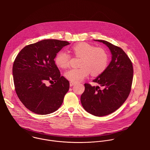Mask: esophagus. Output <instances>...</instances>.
Here are the masks:
<instances>
[{"label":"esophagus","instance_id":"34e87169","mask_svg":"<svg viewBox=\"0 0 150 150\" xmlns=\"http://www.w3.org/2000/svg\"><path fill=\"white\" fill-rule=\"evenodd\" d=\"M75 84V82H70V83H69L70 87H72L73 85H74Z\"/></svg>","mask_w":150,"mask_h":150}]
</instances>
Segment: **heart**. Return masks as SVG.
Segmentation results:
<instances>
[{
    "mask_svg": "<svg viewBox=\"0 0 150 150\" xmlns=\"http://www.w3.org/2000/svg\"><path fill=\"white\" fill-rule=\"evenodd\" d=\"M72 52L81 57L80 68H72L67 71L65 76L71 82H77L82 81L90 72L93 76L101 74L108 65L109 56L107 52L101 48L85 42H81L72 47ZM71 56L65 51L60 50L56 55L54 62L57 67L67 68L69 65Z\"/></svg>",
    "mask_w": 150,
    "mask_h": 150,
    "instance_id": "heart-1",
    "label": "heart"
}]
</instances>
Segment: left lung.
<instances>
[{
    "label": "left lung",
    "mask_w": 150,
    "mask_h": 150,
    "mask_svg": "<svg viewBox=\"0 0 150 150\" xmlns=\"http://www.w3.org/2000/svg\"><path fill=\"white\" fill-rule=\"evenodd\" d=\"M94 40L103 42L109 47L112 60L105 70L93 81L101 88L85 83L81 102L89 113L104 116L117 110L129 96L133 79V66L121 48L104 40Z\"/></svg>",
    "instance_id": "left-lung-1"
}]
</instances>
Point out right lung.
<instances>
[{
    "label": "right lung",
    "instance_id": "right-lung-1",
    "mask_svg": "<svg viewBox=\"0 0 150 150\" xmlns=\"http://www.w3.org/2000/svg\"><path fill=\"white\" fill-rule=\"evenodd\" d=\"M70 43L47 39L29 45L18 54L12 74L16 94L30 111L38 115L54 112L61 106L69 89L54 60L56 54ZM54 82L46 86L45 82Z\"/></svg>",
    "mask_w": 150,
    "mask_h": 150
}]
</instances>
